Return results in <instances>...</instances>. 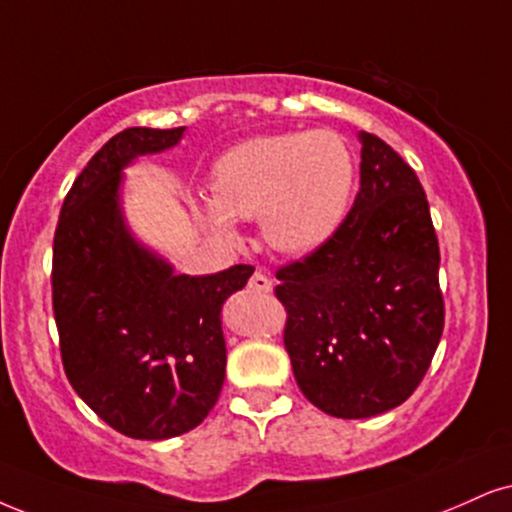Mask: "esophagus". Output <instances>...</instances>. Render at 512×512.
Segmentation results:
<instances>
[{
    "label": "esophagus",
    "mask_w": 512,
    "mask_h": 512,
    "mask_svg": "<svg viewBox=\"0 0 512 512\" xmlns=\"http://www.w3.org/2000/svg\"><path fill=\"white\" fill-rule=\"evenodd\" d=\"M249 289L256 294H268L270 289H273V282H270L268 275H263L261 270H256V273L249 277Z\"/></svg>",
    "instance_id": "34e87169"
}]
</instances>
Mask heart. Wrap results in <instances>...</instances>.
I'll return each instance as SVG.
<instances>
[{"instance_id": "heart-1", "label": "heart", "mask_w": 512, "mask_h": 512, "mask_svg": "<svg viewBox=\"0 0 512 512\" xmlns=\"http://www.w3.org/2000/svg\"><path fill=\"white\" fill-rule=\"evenodd\" d=\"M356 159L332 130L251 137L213 166L208 220L235 237V220L256 218L263 239L285 254H308L330 242L349 213Z\"/></svg>"}]
</instances>
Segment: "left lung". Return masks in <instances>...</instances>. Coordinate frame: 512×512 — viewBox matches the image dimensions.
I'll return each mask as SVG.
<instances>
[{"label": "left lung", "mask_w": 512, "mask_h": 512, "mask_svg": "<svg viewBox=\"0 0 512 512\" xmlns=\"http://www.w3.org/2000/svg\"><path fill=\"white\" fill-rule=\"evenodd\" d=\"M361 189L342 227L277 270L285 349L299 389L334 418L401 406L444 332L439 242L415 170L361 132Z\"/></svg>", "instance_id": "8db88e82"}]
</instances>
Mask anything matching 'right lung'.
I'll return each instance as SVG.
<instances>
[{
	"label": "right lung",
	"mask_w": 512,
	"mask_h": 512,
	"mask_svg": "<svg viewBox=\"0 0 512 512\" xmlns=\"http://www.w3.org/2000/svg\"><path fill=\"white\" fill-rule=\"evenodd\" d=\"M185 128H128L75 178L54 232L52 304L75 394L132 439L178 437L204 422L225 380L220 308L254 268L178 275L130 235L123 168L175 147Z\"/></svg>",
	"instance_id": "add662e5"
}]
</instances>
